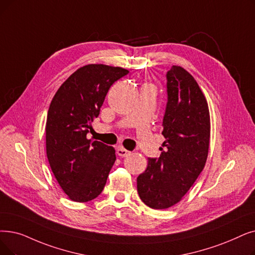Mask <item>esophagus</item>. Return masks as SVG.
Here are the masks:
<instances>
[{
	"mask_svg": "<svg viewBox=\"0 0 255 255\" xmlns=\"http://www.w3.org/2000/svg\"><path fill=\"white\" fill-rule=\"evenodd\" d=\"M117 153H118L119 156H121V157H126V156H128V155H129L131 152L128 151V150H126V149L123 148V147H120V148H118Z\"/></svg>",
	"mask_w": 255,
	"mask_h": 255,
	"instance_id": "34e87169",
	"label": "esophagus"
}]
</instances>
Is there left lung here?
Instances as JSON below:
<instances>
[{"instance_id": "left-lung-1", "label": "left lung", "mask_w": 255, "mask_h": 255, "mask_svg": "<svg viewBox=\"0 0 255 255\" xmlns=\"http://www.w3.org/2000/svg\"><path fill=\"white\" fill-rule=\"evenodd\" d=\"M168 102L162 120L165 140L158 158H148L137 177L140 200L154 209L178 203L202 172L208 154L210 119L206 99L181 66L167 73Z\"/></svg>"}]
</instances>
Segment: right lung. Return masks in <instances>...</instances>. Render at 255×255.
<instances>
[{"label":"right lung","instance_id":"right-lung-1","mask_svg":"<svg viewBox=\"0 0 255 255\" xmlns=\"http://www.w3.org/2000/svg\"><path fill=\"white\" fill-rule=\"evenodd\" d=\"M129 72L119 66L87 64L73 73L55 94L46 124L47 156L63 192L76 202L100 195L116 161V151L87 139L105 97Z\"/></svg>","mask_w":255,"mask_h":255}]
</instances>
